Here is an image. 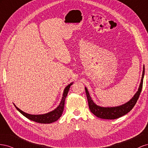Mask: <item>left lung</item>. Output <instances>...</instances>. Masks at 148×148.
<instances>
[{"mask_svg": "<svg viewBox=\"0 0 148 148\" xmlns=\"http://www.w3.org/2000/svg\"><path fill=\"white\" fill-rule=\"evenodd\" d=\"M145 75V66H143V70L142 77L141 79V82L139 86L138 91L136 92L133 97L128 102L122 104L121 105L115 107H101L97 105L94 101H93L92 97L90 95L87 88L85 87L86 93L87 95V98L88 100V107L90 112L100 119H106V120H114L119 119V118L123 116L126 114H127L132 110V108L136 104L137 100L139 98V96L140 95V93L142 90L143 87V78Z\"/></svg>", "mask_w": 148, "mask_h": 148, "instance_id": "left-lung-1", "label": "left lung"}]
</instances>
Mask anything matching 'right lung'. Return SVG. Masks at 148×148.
<instances>
[{
    "instance_id": "add662e5",
    "label": "right lung",
    "mask_w": 148,
    "mask_h": 148,
    "mask_svg": "<svg viewBox=\"0 0 148 148\" xmlns=\"http://www.w3.org/2000/svg\"><path fill=\"white\" fill-rule=\"evenodd\" d=\"M73 84V82L68 84V85L64 88V91H63V94H62V97L61 99L60 105H59L55 109L53 110L46 113L40 114V115H32V114H29L27 113H25L22 110H21L16 107L14 103V105H15V108L17 109V110L20 113H22L24 116L27 118V119L29 120L37 122V123H40L46 124V123H53V122L57 121L62 115L63 110H64L66 98L67 94H68L70 87Z\"/></svg>"
}]
</instances>
